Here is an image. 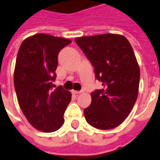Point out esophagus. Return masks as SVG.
Returning <instances> with one entry per match:
<instances>
[{"label": "esophagus", "mask_w": 160, "mask_h": 160, "mask_svg": "<svg viewBox=\"0 0 160 160\" xmlns=\"http://www.w3.org/2000/svg\"><path fill=\"white\" fill-rule=\"evenodd\" d=\"M82 92V91H75V90H72V93L74 94V95H78V94H80Z\"/></svg>", "instance_id": "34e87169"}]
</instances>
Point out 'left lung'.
<instances>
[{
  "mask_svg": "<svg viewBox=\"0 0 160 160\" xmlns=\"http://www.w3.org/2000/svg\"><path fill=\"white\" fill-rule=\"evenodd\" d=\"M94 68L102 89L91 93L92 102L84 109L88 123L99 130L121 125L137 99L140 68L130 42L120 34H104L75 39Z\"/></svg>",
  "mask_w": 160,
  "mask_h": 160,
  "instance_id": "obj_1",
  "label": "left lung"
}]
</instances>
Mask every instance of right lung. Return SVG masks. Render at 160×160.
Returning <instances> with one entry per match:
<instances>
[{
  "mask_svg": "<svg viewBox=\"0 0 160 160\" xmlns=\"http://www.w3.org/2000/svg\"><path fill=\"white\" fill-rule=\"evenodd\" d=\"M71 40L38 34L22 42L18 51L14 85L20 109L30 125L53 132L64 123L63 114L72 94L55 88V71L60 50Z\"/></svg>",
  "mask_w": 160,
  "mask_h": 160,
  "instance_id": "right-lung-1",
  "label": "right lung"
}]
</instances>
